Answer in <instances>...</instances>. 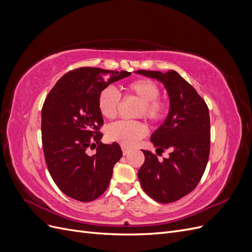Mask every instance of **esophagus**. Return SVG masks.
I'll list each match as a JSON object with an SVG mask.
<instances>
[{
	"mask_svg": "<svg viewBox=\"0 0 252 252\" xmlns=\"http://www.w3.org/2000/svg\"><path fill=\"white\" fill-rule=\"evenodd\" d=\"M122 151H123V155L124 156H127L129 154V151H130V149L125 147V146H122Z\"/></svg>",
	"mask_w": 252,
	"mask_h": 252,
	"instance_id": "34e87169",
	"label": "esophagus"
}]
</instances>
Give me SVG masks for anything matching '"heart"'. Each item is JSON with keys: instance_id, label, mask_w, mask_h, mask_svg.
<instances>
[{"instance_id": "obj_1", "label": "heart", "mask_w": 252, "mask_h": 252, "mask_svg": "<svg viewBox=\"0 0 252 252\" xmlns=\"http://www.w3.org/2000/svg\"><path fill=\"white\" fill-rule=\"evenodd\" d=\"M128 94L138 97L141 105L136 110V117H144L152 123L162 122L168 105L158 98L159 87L157 83L148 79H139L132 81L126 86ZM120 104V95L114 89L104 88L97 96V109L106 119L116 118ZM148 132L146 124L140 121H120L110 124L106 128V138L110 142H117L122 146L132 147L143 139Z\"/></svg>"}]
</instances>
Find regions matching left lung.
<instances>
[{"instance_id": "1", "label": "left lung", "mask_w": 252, "mask_h": 252, "mask_svg": "<svg viewBox=\"0 0 252 252\" xmlns=\"http://www.w3.org/2000/svg\"><path fill=\"white\" fill-rule=\"evenodd\" d=\"M135 72L163 83L169 96L168 116L150 138L157 155L167 149L169 158L158 162L151 151L142 150L145 162L138 177L144 191L155 201L172 203L191 192L205 171L210 150L209 110L177 71Z\"/></svg>"}]
</instances>
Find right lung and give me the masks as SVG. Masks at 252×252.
Here are the masks:
<instances>
[{
    "mask_svg": "<svg viewBox=\"0 0 252 252\" xmlns=\"http://www.w3.org/2000/svg\"><path fill=\"white\" fill-rule=\"evenodd\" d=\"M128 71L82 67L61 78L42 108V143L47 168L59 189L80 202H91L107 189L113 166L123 156L120 145L103 144V117L97 96ZM96 148L94 156L86 150Z\"/></svg>",
    "mask_w": 252,
    "mask_h": 252,
    "instance_id": "1",
    "label": "right lung"
}]
</instances>
